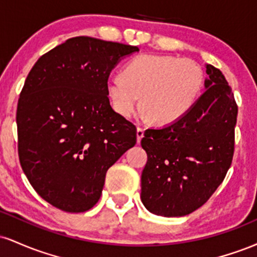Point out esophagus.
Returning a JSON list of instances; mask_svg holds the SVG:
<instances>
[{
  "instance_id": "1",
  "label": "esophagus",
  "mask_w": 257,
  "mask_h": 257,
  "mask_svg": "<svg viewBox=\"0 0 257 257\" xmlns=\"http://www.w3.org/2000/svg\"><path fill=\"white\" fill-rule=\"evenodd\" d=\"M144 138V128H141V126H138L137 129V139H138V144H140L141 139Z\"/></svg>"
}]
</instances>
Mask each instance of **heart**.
<instances>
[{"label":"heart","instance_id":"b5f03b06","mask_svg":"<svg viewBox=\"0 0 257 257\" xmlns=\"http://www.w3.org/2000/svg\"><path fill=\"white\" fill-rule=\"evenodd\" d=\"M204 84L202 67L191 59L143 54L126 64L123 75H112L107 93L120 116L132 117L140 105L143 116L157 124H172L198 100Z\"/></svg>","mask_w":257,"mask_h":257}]
</instances>
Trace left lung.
<instances>
[{"label": "left lung", "mask_w": 257, "mask_h": 257, "mask_svg": "<svg viewBox=\"0 0 257 257\" xmlns=\"http://www.w3.org/2000/svg\"><path fill=\"white\" fill-rule=\"evenodd\" d=\"M205 91L182 118L144 133L141 202L152 214L185 216L225 179L234 152L238 106L225 76L205 65Z\"/></svg>", "instance_id": "1"}]
</instances>
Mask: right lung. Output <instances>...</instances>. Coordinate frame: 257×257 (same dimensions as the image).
Listing matches in <instances>:
<instances>
[{"label":"right lung","instance_id":"1","mask_svg":"<svg viewBox=\"0 0 257 257\" xmlns=\"http://www.w3.org/2000/svg\"><path fill=\"white\" fill-rule=\"evenodd\" d=\"M138 47L78 36L42 55L17 108L20 166L42 198L67 213L98 203L106 172L137 144V128L111 107L107 81Z\"/></svg>","mask_w":257,"mask_h":257}]
</instances>
